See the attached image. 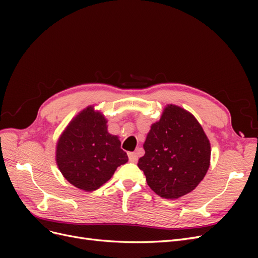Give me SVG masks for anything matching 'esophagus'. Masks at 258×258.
<instances>
[{
	"label": "esophagus",
	"instance_id": "esophagus-1",
	"mask_svg": "<svg viewBox=\"0 0 258 258\" xmlns=\"http://www.w3.org/2000/svg\"><path fill=\"white\" fill-rule=\"evenodd\" d=\"M128 157H129L130 162H137L138 161V154L135 153V152L128 153Z\"/></svg>",
	"mask_w": 258,
	"mask_h": 258
}]
</instances>
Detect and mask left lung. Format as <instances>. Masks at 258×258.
I'll return each mask as SVG.
<instances>
[{
    "label": "left lung",
    "mask_w": 258,
    "mask_h": 258,
    "mask_svg": "<svg viewBox=\"0 0 258 258\" xmlns=\"http://www.w3.org/2000/svg\"><path fill=\"white\" fill-rule=\"evenodd\" d=\"M138 167L158 196L176 199L194 190L210 167L211 146L194 115L169 104L152 124Z\"/></svg>",
    "instance_id": "left-lung-1"
}]
</instances>
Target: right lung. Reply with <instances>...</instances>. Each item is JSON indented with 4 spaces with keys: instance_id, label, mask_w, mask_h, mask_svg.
<instances>
[{
    "instance_id": "obj_1",
    "label": "right lung",
    "mask_w": 258,
    "mask_h": 258,
    "mask_svg": "<svg viewBox=\"0 0 258 258\" xmlns=\"http://www.w3.org/2000/svg\"><path fill=\"white\" fill-rule=\"evenodd\" d=\"M106 122L102 114L88 106L71 120L57 143L58 168L77 188L98 189L128 161L118 137L107 132Z\"/></svg>"
}]
</instances>
